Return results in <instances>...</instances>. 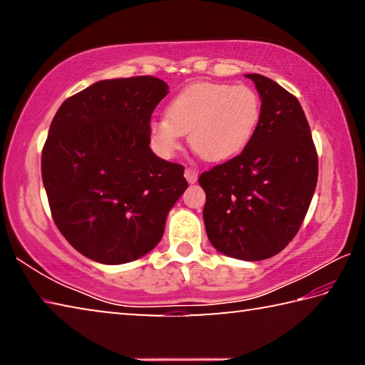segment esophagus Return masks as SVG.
<instances>
[{"label": "esophagus", "instance_id": "obj_1", "mask_svg": "<svg viewBox=\"0 0 365 365\" xmlns=\"http://www.w3.org/2000/svg\"><path fill=\"white\" fill-rule=\"evenodd\" d=\"M185 178H187L188 183H195L197 180V170L193 168L185 169Z\"/></svg>", "mask_w": 365, "mask_h": 365}]
</instances>
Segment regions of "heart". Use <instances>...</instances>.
Wrapping results in <instances>:
<instances>
[{"label":"heart","mask_w":365,"mask_h":365,"mask_svg":"<svg viewBox=\"0 0 365 365\" xmlns=\"http://www.w3.org/2000/svg\"><path fill=\"white\" fill-rule=\"evenodd\" d=\"M261 119V98L248 85L197 82L183 88L168 106V117L150 123L151 143L170 158L190 133V145L201 158L220 163L250 145Z\"/></svg>","instance_id":"heart-1"}]
</instances>
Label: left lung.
<instances>
[{
	"instance_id": "8db88e82",
	"label": "left lung",
	"mask_w": 365,
	"mask_h": 365,
	"mask_svg": "<svg viewBox=\"0 0 365 365\" xmlns=\"http://www.w3.org/2000/svg\"><path fill=\"white\" fill-rule=\"evenodd\" d=\"M261 119L245 150L202 172L206 233L215 250L243 261L280 252L298 233L317 185L319 159L299 101L259 73Z\"/></svg>"
}]
</instances>
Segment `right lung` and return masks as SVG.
I'll return each mask as SVG.
<instances>
[{
	"mask_svg": "<svg viewBox=\"0 0 365 365\" xmlns=\"http://www.w3.org/2000/svg\"><path fill=\"white\" fill-rule=\"evenodd\" d=\"M150 76L101 80L61 104L41 151V178L59 232L85 257L125 264L163 238L187 190L182 164L151 151L150 122L169 93Z\"/></svg>",
	"mask_w": 365,
	"mask_h": 365,
	"instance_id": "add662e5",
	"label": "right lung"
}]
</instances>
